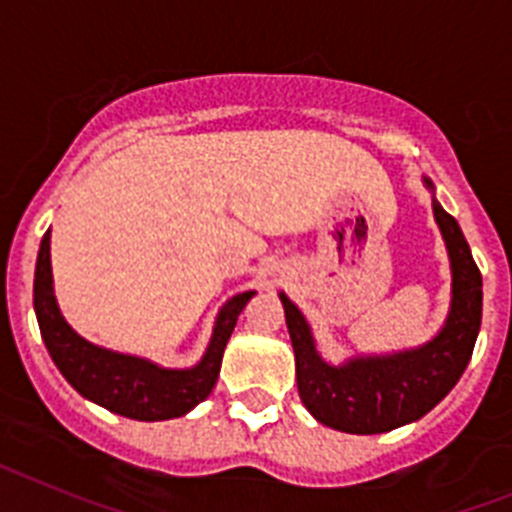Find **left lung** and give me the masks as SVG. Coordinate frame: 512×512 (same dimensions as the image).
<instances>
[{
	"label": "left lung",
	"instance_id": "1",
	"mask_svg": "<svg viewBox=\"0 0 512 512\" xmlns=\"http://www.w3.org/2000/svg\"><path fill=\"white\" fill-rule=\"evenodd\" d=\"M431 187V182L425 179ZM433 215L451 256V312L431 343L395 356L356 359L330 366L315 351L310 328L282 295L289 338L295 348L297 390L305 408L328 428L369 436L423 418L467 369L482 323V274L459 223L433 200Z\"/></svg>",
	"mask_w": 512,
	"mask_h": 512
}]
</instances>
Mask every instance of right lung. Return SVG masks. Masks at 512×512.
<instances>
[{
	"label": "right lung",
	"mask_w": 512,
	"mask_h": 512,
	"mask_svg": "<svg viewBox=\"0 0 512 512\" xmlns=\"http://www.w3.org/2000/svg\"><path fill=\"white\" fill-rule=\"evenodd\" d=\"M251 297L253 292L235 295L220 310L210 348L200 364L192 369H161L138 356L115 354L94 346L66 325L53 297L51 230L40 241L38 264H35V315H38L40 336L51 359L56 361L58 372L69 379L79 395L133 420L179 418L207 400L220 374L225 343Z\"/></svg>",
	"instance_id": "right-lung-1"
}]
</instances>
